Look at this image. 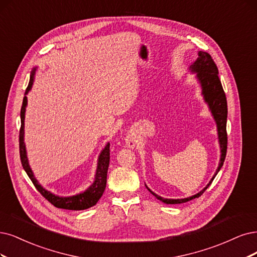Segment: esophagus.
I'll return each mask as SVG.
<instances>
[{
  "label": "esophagus",
  "mask_w": 257,
  "mask_h": 257,
  "mask_svg": "<svg viewBox=\"0 0 257 257\" xmlns=\"http://www.w3.org/2000/svg\"><path fill=\"white\" fill-rule=\"evenodd\" d=\"M125 142H126V145L129 148H135V146L137 144V139L132 134H128L126 139H125Z\"/></svg>",
  "instance_id": "1"
}]
</instances>
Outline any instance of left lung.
I'll return each instance as SVG.
<instances>
[{
  "label": "left lung",
  "mask_w": 257,
  "mask_h": 257,
  "mask_svg": "<svg viewBox=\"0 0 257 257\" xmlns=\"http://www.w3.org/2000/svg\"><path fill=\"white\" fill-rule=\"evenodd\" d=\"M189 72L196 74V79L198 83L200 84L201 94L203 96L204 101L207 103L208 109H210L212 116L216 122L217 126V135H218V143L220 147V160L219 164L216 169V173L212 177L211 181L207 183V185L196 195L191 197L183 198V199H167L163 198L156 193H154L151 189L146 185V188L153 194L158 200L162 201L166 204H179L187 202L192 199L200 197L205 189L211 185L214 178L219 172L220 168L223 165L225 155H226V146H227V137H226V117H227V104H226V97L221 85L220 79L218 77V69L212 59L210 54L206 52L200 51L198 53V58L194 61L188 68Z\"/></svg>",
  "instance_id": "8db88e82"
}]
</instances>
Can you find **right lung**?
Here are the masks:
<instances>
[{
	"label": "right lung",
	"mask_w": 257,
	"mask_h": 257,
	"mask_svg": "<svg viewBox=\"0 0 257 257\" xmlns=\"http://www.w3.org/2000/svg\"><path fill=\"white\" fill-rule=\"evenodd\" d=\"M37 68H34V70L31 73V78L30 82L26 88L23 103L21 108V129H20V136H19V141H20V158H21V163L26 172L27 176L30 177L32 182L34 183L35 187L39 192L46 200H49L53 205L58 208H64V210H72V211H81V210H87V208L93 206L97 203V201L102 196L104 188H106L107 184V173H108V167L110 162V143H107L106 146L100 151L97 160V167H96V173H95V178L93 183L85 189V191L76 194L74 196L69 197H61L57 196L50 191L45 189L36 179L33 170L28 163L27 159V153H26V146L24 143V120H25V111L27 106V96L28 94L33 88L34 80H35V74H36Z\"/></svg>",
	"instance_id": "1"
}]
</instances>
